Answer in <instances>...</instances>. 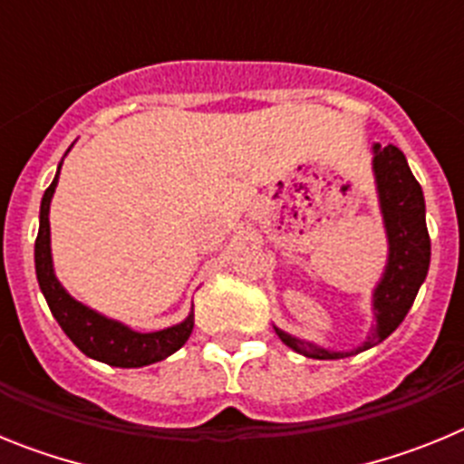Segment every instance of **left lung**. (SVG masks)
<instances>
[{
  "instance_id": "8db88e82",
  "label": "left lung",
  "mask_w": 464,
  "mask_h": 464,
  "mask_svg": "<svg viewBox=\"0 0 464 464\" xmlns=\"http://www.w3.org/2000/svg\"><path fill=\"white\" fill-rule=\"evenodd\" d=\"M372 171H374L379 211L383 218L388 257L381 278L372 290V314L374 325L358 346L348 351L321 346L315 342L299 339L297 334L274 325L285 346L314 360H342L358 355L372 346H379L400 327L411 309L418 288L423 285L430 269V235L425 225V197L413 179L409 162L397 146L388 143L372 146Z\"/></svg>"
}]
</instances>
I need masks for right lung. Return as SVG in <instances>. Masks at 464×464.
I'll list each match as a JSON object with an SVG mask.
<instances>
[{"label":"right lung","mask_w":464,"mask_h":464,"mask_svg":"<svg viewBox=\"0 0 464 464\" xmlns=\"http://www.w3.org/2000/svg\"><path fill=\"white\" fill-rule=\"evenodd\" d=\"M67 153H64V158H67ZM64 158L57 165V174L53 183L44 192V197H41L39 235H36L34 244L36 281H39L44 297H46L53 318L60 323L64 334L76 343V348H81L88 358L97 360V362L132 370V367H146V364L169 358L192 334V327H195V311H192V306L190 314L181 323H176V325L155 332H139L125 325V323L116 321V318L100 314L97 309H90L88 304L72 297L67 288L60 283V278L55 276V265H53L51 251V218L48 216H51V202L53 195H55L57 179H60Z\"/></svg>","instance_id":"right-lung-1"}]
</instances>
